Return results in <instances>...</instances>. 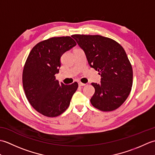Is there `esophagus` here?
Segmentation results:
<instances>
[{
    "instance_id": "34e87169",
    "label": "esophagus",
    "mask_w": 155,
    "mask_h": 155,
    "mask_svg": "<svg viewBox=\"0 0 155 155\" xmlns=\"http://www.w3.org/2000/svg\"><path fill=\"white\" fill-rule=\"evenodd\" d=\"M78 85H79L80 87H83V86H85V85H86V84L82 83H81V82H79V83H78Z\"/></svg>"
}]
</instances>
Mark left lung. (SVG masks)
I'll return each instance as SVG.
<instances>
[{
  "mask_svg": "<svg viewBox=\"0 0 155 155\" xmlns=\"http://www.w3.org/2000/svg\"><path fill=\"white\" fill-rule=\"evenodd\" d=\"M71 37L84 51L91 68L100 72L101 83H92L95 92L92 105L102 111L120 107L133 86V68L124 48L113 39L101 35Z\"/></svg>",
  "mask_w": 155,
  "mask_h": 155,
  "instance_id": "8db88e82",
  "label": "left lung"
}]
</instances>
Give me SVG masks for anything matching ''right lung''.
Instances as JSON below:
<instances>
[{"instance_id":"right-lung-1","label":"right lung","mask_w":155,"mask_h":155,"mask_svg":"<svg viewBox=\"0 0 155 155\" xmlns=\"http://www.w3.org/2000/svg\"><path fill=\"white\" fill-rule=\"evenodd\" d=\"M77 45L70 37H52L32 48L22 72V84L29 103L48 117L59 116L67 109L78 88L77 82L64 84L56 80L61 57Z\"/></svg>"}]
</instances>
